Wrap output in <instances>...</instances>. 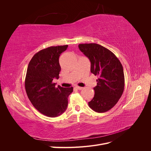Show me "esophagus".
<instances>
[{
  "instance_id": "esophagus-1",
  "label": "esophagus",
  "mask_w": 151,
  "mask_h": 151,
  "mask_svg": "<svg viewBox=\"0 0 151 151\" xmlns=\"http://www.w3.org/2000/svg\"><path fill=\"white\" fill-rule=\"evenodd\" d=\"M75 88L77 89H78V90H82L83 89V88H82V87H79V86H76Z\"/></svg>"
}]
</instances>
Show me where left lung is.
<instances>
[{
	"mask_svg": "<svg viewBox=\"0 0 151 151\" xmlns=\"http://www.w3.org/2000/svg\"><path fill=\"white\" fill-rule=\"evenodd\" d=\"M79 48L91 62V72L99 77L89 106L98 113L109 111L117 103L124 90L122 63L115 54L100 45L79 44Z\"/></svg>",
	"mask_w": 151,
	"mask_h": 151,
	"instance_id": "8db88e82",
	"label": "left lung"
}]
</instances>
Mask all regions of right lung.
I'll return each mask as SVG.
<instances>
[{
	"mask_svg": "<svg viewBox=\"0 0 151 151\" xmlns=\"http://www.w3.org/2000/svg\"><path fill=\"white\" fill-rule=\"evenodd\" d=\"M68 45L40 50L31 58L25 78V89L33 106L43 115L56 117L64 112L73 88H62L53 83L58 79L61 67L59 57Z\"/></svg>",
	"mask_w": 151,
	"mask_h": 151,
	"instance_id": "1",
	"label": "right lung"
}]
</instances>
